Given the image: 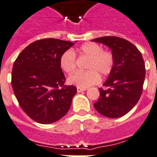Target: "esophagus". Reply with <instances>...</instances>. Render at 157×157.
<instances>
[{
    "instance_id": "34e87169",
    "label": "esophagus",
    "mask_w": 157,
    "mask_h": 157,
    "mask_svg": "<svg viewBox=\"0 0 157 157\" xmlns=\"http://www.w3.org/2000/svg\"><path fill=\"white\" fill-rule=\"evenodd\" d=\"M76 90H77V92H78V93H81V92H82V91H85V90H87V89H86V88L77 87V89H76Z\"/></svg>"
}]
</instances>
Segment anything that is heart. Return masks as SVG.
<instances>
[{
  "instance_id": "heart-1",
  "label": "heart",
  "mask_w": 157,
  "mask_h": 157,
  "mask_svg": "<svg viewBox=\"0 0 157 157\" xmlns=\"http://www.w3.org/2000/svg\"><path fill=\"white\" fill-rule=\"evenodd\" d=\"M80 56L89 58L86 71H76L70 75L67 81L80 88H88L100 81L99 75L109 76L115 64L114 53L109 50H103L102 47L95 43H84L77 49ZM59 66L65 72H72L76 67V56L73 51L67 50L59 58Z\"/></svg>"
}]
</instances>
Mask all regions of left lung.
I'll return each instance as SVG.
<instances>
[{
  "instance_id": "left-lung-1",
  "label": "left lung",
  "mask_w": 157,
  "mask_h": 157,
  "mask_svg": "<svg viewBox=\"0 0 157 157\" xmlns=\"http://www.w3.org/2000/svg\"><path fill=\"white\" fill-rule=\"evenodd\" d=\"M92 41L108 46L115 58L114 69L104 84L105 89H99L100 96L94 108L108 118L122 117L136 105L142 94L145 64L141 52L119 37H100Z\"/></svg>"
}]
</instances>
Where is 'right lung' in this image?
Returning <instances> with one entry per match:
<instances>
[{
  "label": "right lung",
  "mask_w": 157,
  "mask_h": 157,
  "mask_svg": "<svg viewBox=\"0 0 157 157\" xmlns=\"http://www.w3.org/2000/svg\"><path fill=\"white\" fill-rule=\"evenodd\" d=\"M72 45L71 42L52 38L37 40L14 61L13 90L21 109L37 123H55L71 106L76 87L65 85L59 58Z\"/></svg>",
  "instance_id": "right-lung-1"
}]
</instances>
